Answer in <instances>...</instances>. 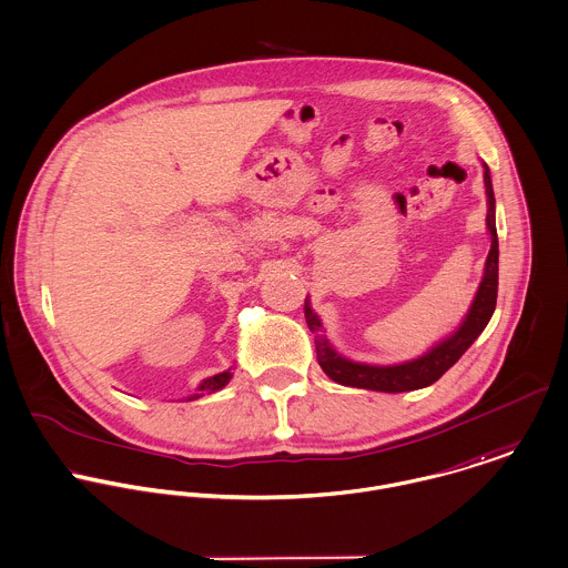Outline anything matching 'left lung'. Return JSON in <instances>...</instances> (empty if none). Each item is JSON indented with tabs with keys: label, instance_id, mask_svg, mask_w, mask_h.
Masks as SVG:
<instances>
[{
	"label": "left lung",
	"instance_id": "8db88e82",
	"mask_svg": "<svg viewBox=\"0 0 568 568\" xmlns=\"http://www.w3.org/2000/svg\"><path fill=\"white\" fill-rule=\"evenodd\" d=\"M485 193H487V227L491 234V250L487 254L485 263V276L480 281V287L476 292V298L469 307L467 318L454 332V336L446 338L442 344H437L433 351L426 355L395 364V366H368V364H357L351 359H344L338 355L327 336L323 334V325L318 316L312 312V307L305 303V321L307 327L314 334L316 342V355L321 368L342 386H353V388H366V390H382V393H404V390H417L424 386L435 384L454 362L471 346L483 329L487 327L494 310H496V296H498V234H496V220H494V189L489 180V171L485 166Z\"/></svg>",
	"mask_w": 568,
	"mask_h": 568
}]
</instances>
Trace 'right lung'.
<instances>
[{"mask_svg":"<svg viewBox=\"0 0 568 568\" xmlns=\"http://www.w3.org/2000/svg\"><path fill=\"white\" fill-rule=\"evenodd\" d=\"M227 382H230V371H226V373H220V375H215V377L204 379V384L200 386V390H202V393H215V390L224 388ZM197 397H200V395H195V397H191V399H197Z\"/></svg>","mask_w":568,"mask_h":568,"instance_id":"right-lung-1","label":"right lung"}]
</instances>
